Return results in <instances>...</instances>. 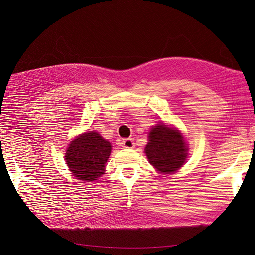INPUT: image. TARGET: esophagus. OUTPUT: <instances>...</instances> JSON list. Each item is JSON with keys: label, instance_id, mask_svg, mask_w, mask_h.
<instances>
[{"label": "esophagus", "instance_id": "1", "mask_svg": "<svg viewBox=\"0 0 255 255\" xmlns=\"http://www.w3.org/2000/svg\"><path fill=\"white\" fill-rule=\"evenodd\" d=\"M120 144L122 148H127V149H133L135 146V142L132 138H128V139H123Z\"/></svg>", "mask_w": 255, "mask_h": 255}]
</instances>
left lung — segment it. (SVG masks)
<instances>
[{"instance_id":"left-lung-1","label":"left lung","mask_w":255,"mask_h":255,"mask_svg":"<svg viewBox=\"0 0 255 255\" xmlns=\"http://www.w3.org/2000/svg\"><path fill=\"white\" fill-rule=\"evenodd\" d=\"M149 163L163 173H172L185 163L187 148L176 129L159 125L151 129L145 146Z\"/></svg>"}]
</instances>
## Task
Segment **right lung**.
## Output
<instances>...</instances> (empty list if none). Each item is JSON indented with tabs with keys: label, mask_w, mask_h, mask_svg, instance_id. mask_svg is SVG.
<instances>
[{
	"label": "right lung",
	"mask_w": 255,
	"mask_h": 255,
	"mask_svg": "<svg viewBox=\"0 0 255 255\" xmlns=\"http://www.w3.org/2000/svg\"><path fill=\"white\" fill-rule=\"evenodd\" d=\"M112 151L111 143L96 132L85 133L74 139L66 152L70 171L84 182L98 180L104 173Z\"/></svg>",
	"instance_id": "right-lung-1"
}]
</instances>
